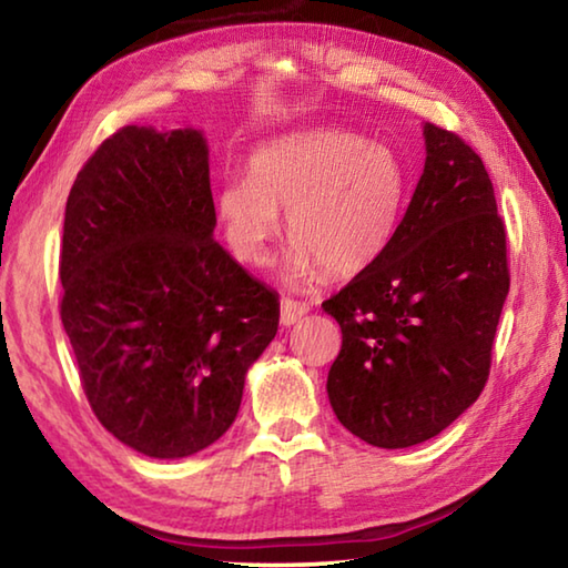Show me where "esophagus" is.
<instances>
[{"label":"esophagus","mask_w":568,"mask_h":568,"mask_svg":"<svg viewBox=\"0 0 568 568\" xmlns=\"http://www.w3.org/2000/svg\"><path fill=\"white\" fill-rule=\"evenodd\" d=\"M305 313H307L305 303H297V301H293V297H283L281 301V323L285 325V328L287 325H295Z\"/></svg>","instance_id":"esophagus-1"}]
</instances>
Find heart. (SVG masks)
<instances>
[{
	"instance_id": "b5f03b06",
	"label": "heart",
	"mask_w": 568,
	"mask_h": 568,
	"mask_svg": "<svg viewBox=\"0 0 568 568\" xmlns=\"http://www.w3.org/2000/svg\"><path fill=\"white\" fill-rule=\"evenodd\" d=\"M406 178L390 150L343 130H318L275 140L250 158L247 180H227L217 192V217L237 261L263 265L285 230L291 281L325 271L363 273L396 233Z\"/></svg>"
}]
</instances>
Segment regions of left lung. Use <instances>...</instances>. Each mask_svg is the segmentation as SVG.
<instances>
[{"instance_id":"obj_1","label":"left lung","mask_w":568,"mask_h":568,"mask_svg":"<svg viewBox=\"0 0 568 568\" xmlns=\"http://www.w3.org/2000/svg\"><path fill=\"white\" fill-rule=\"evenodd\" d=\"M423 138L426 165L388 247L323 303L343 331L331 406L378 448L423 444L476 403L511 283L484 162L436 124Z\"/></svg>"}]
</instances>
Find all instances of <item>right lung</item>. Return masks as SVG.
I'll use <instances>...</instances> for the list:
<instances>
[{
  "instance_id": "1",
  "label": "right lung",
  "mask_w": 568,
  "mask_h": 568,
  "mask_svg": "<svg viewBox=\"0 0 568 568\" xmlns=\"http://www.w3.org/2000/svg\"><path fill=\"white\" fill-rule=\"evenodd\" d=\"M200 130L128 124L77 172L60 315L94 416L150 458H185L233 426L245 373L277 333V293L213 240Z\"/></svg>"
}]
</instances>
